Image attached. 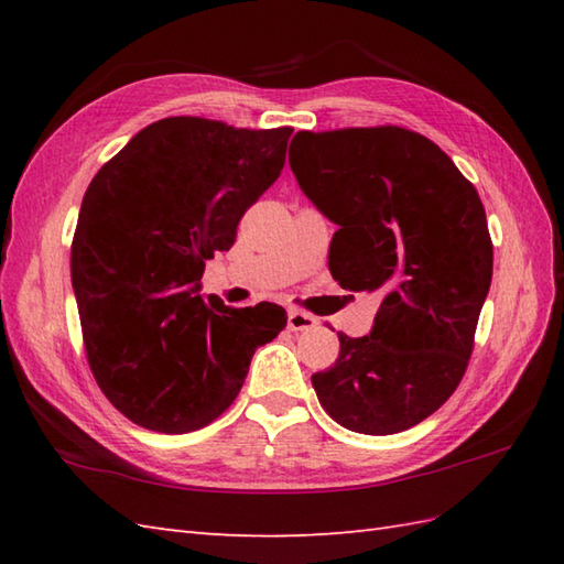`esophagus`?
<instances>
[{"instance_id":"1","label":"esophagus","mask_w":564,"mask_h":564,"mask_svg":"<svg viewBox=\"0 0 564 564\" xmlns=\"http://www.w3.org/2000/svg\"><path fill=\"white\" fill-rule=\"evenodd\" d=\"M317 325V319L307 313H301V310H291L289 313V329L291 332H307Z\"/></svg>"}]
</instances>
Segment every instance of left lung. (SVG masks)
Here are the masks:
<instances>
[{
    "mask_svg": "<svg viewBox=\"0 0 564 564\" xmlns=\"http://www.w3.org/2000/svg\"><path fill=\"white\" fill-rule=\"evenodd\" d=\"M291 152L303 194L339 225L334 281L382 295L370 334L339 332L337 364L313 376L317 400L356 434H398L434 414L470 361L492 283L482 200L446 152L398 126L301 130Z\"/></svg>",
    "mask_w": 564,
    "mask_h": 564,
    "instance_id": "8db88e82",
    "label": "left lung"
}]
</instances>
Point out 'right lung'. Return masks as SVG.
<instances>
[{
	"label": "right lung",
	"mask_w": 564,
	"mask_h": 564,
	"mask_svg": "<svg viewBox=\"0 0 564 564\" xmlns=\"http://www.w3.org/2000/svg\"><path fill=\"white\" fill-rule=\"evenodd\" d=\"M293 128L194 116L142 128L84 194L72 239L84 349L99 388L138 426L186 434L235 402L285 310L200 295L206 259L281 176Z\"/></svg>",
	"instance_id": "1"
}]
</instances>
